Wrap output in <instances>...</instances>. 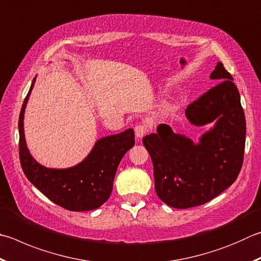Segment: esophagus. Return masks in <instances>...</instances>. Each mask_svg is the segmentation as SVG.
I'll return each instance as SVG.
<instances>
[{"mask_svg": "<svg viewBox=\"0 0 261 261\" xmlns=\"http://www.w3.org/2000/svg\"><path fill=\"white\" fill-rule=\"evenodd\" d=\"M147 132V126L144 124H137L135 126V134L137 138H143Z\"/></svg>", "mask_w": 261, "mask_h": 261, "instance_id": "esophagus-1", "label": "esophagus"}]
</instances>
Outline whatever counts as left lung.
<instances>
[{
	"label": "left lung",
	"mask_w": 261,
	"mask_h": 261,
	"mask_svg": "<svg viewBox=\"0 0 261 261\" xmlns=\"http://www.w3.org/2000/svg\"><path fill=\"white\" fill-rule=\"evenodd\" d=\"M210 79L218 83L185 111L194 125L216 122L198 144L167 124L143 139L153 162L156 194L176 209L211 201L235 181L243 164L246 126L239 90L221 63Z\"/></svg>",
	"instance_id": "obj_1"
}]
</instances>
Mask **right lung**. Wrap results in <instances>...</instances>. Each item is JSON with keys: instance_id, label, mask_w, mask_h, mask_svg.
Returning <instances> with one entry per match:
<instances>
[{"instance_id": "1", "label": "right lung", "mask_w": 261, "mask_h": 261, "mask_svg": "<svg viewBox=\"0 0 261 261\" xmlns=\"http://www.w3.org/2000/svg\"><path fill=\"white\" fill-rule=\"evenodd\" d=\"M23 100L19 115V159L27 179L56 204L69 211H89L105 203L113 191L118 164L135 145V132L127 129L121 134L99 139L81 163L68 169L45 168L33 159L23 135V113L31 91Z\"/></svg>"}]
</instances>
